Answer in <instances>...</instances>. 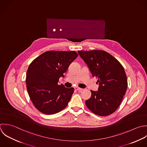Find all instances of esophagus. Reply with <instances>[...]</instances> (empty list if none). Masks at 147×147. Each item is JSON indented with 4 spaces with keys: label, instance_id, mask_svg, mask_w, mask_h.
Instances as JSON below:
<instances>
[{
    "label": "esophagus",
    "instance_id": "34e87169",
    "mask_svg": "<svg viewBox=\"0 0 147 147\" xmlns=\"http://www.w3.org/2000/svg\"><path fill=\"white\" fill-rule=\"evenodd\" d=\"M74 89H75L76 90H78V91H82V90H84V89L80 88H79L78 86H76V87L74 88Z\"/></svg>",
    "mask_w": 147,
    "mask_h": 147
}]
</instances>
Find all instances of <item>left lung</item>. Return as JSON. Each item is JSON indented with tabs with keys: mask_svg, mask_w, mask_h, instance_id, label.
Here are the masks:
<instances>
[{
	"mask_svg": "<svg viewBox=\"0 0 147 147\" xmlns=\"http://www.w3.org/2000/svg\"><path fill=\"white\" fill-rule=\"evenodd\" d=\"M93 77L98 78V90H91V97L85 101L94 114L107 116L114 113L125 94L128 81L124 67L109 53L104 50L78 51Z\"/></svg>",
	"mask_w": 147,
	"mask_h": 147,
	"instance_id": "1",
	"label": "left lung"
}]
</instances>
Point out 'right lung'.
I'll return each mask as SVG.
<instances>
[{"instance_id":"obj_1","label":"right lung","mask_w":147,"mask_h":147,"mask_svg":"<svg viewBox=\"0 0 147 147\" xmlns=\"http://www.w3.org/2000/svg\"><path fill=\"white\" fill-rule=\"evenodd\" d=\"M77 56L74 51H47L30 64L26 73L27 90L39 112L53 115L67 105L74 89L58 83Z\"/></svg>"}]
</instances>
